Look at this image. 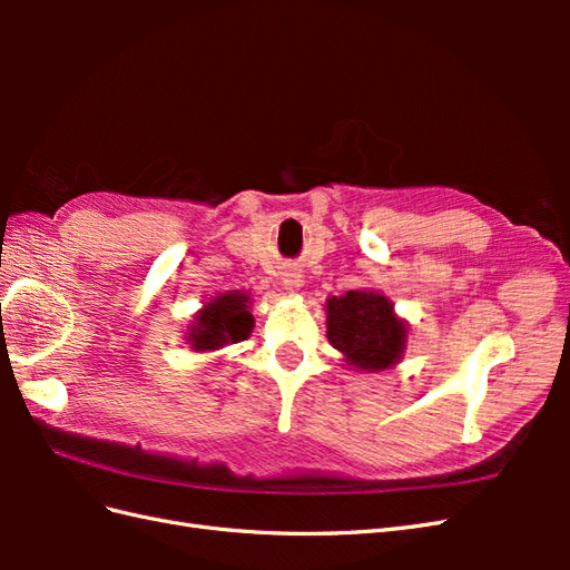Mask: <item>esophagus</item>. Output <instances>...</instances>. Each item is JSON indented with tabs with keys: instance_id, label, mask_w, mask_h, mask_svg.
I'll return each mask as SVG.
<instances>
[{
	"instance_id": "esophagus-1",
	"label": "esophagus",
	"mask_w": 570,
	"mask_h": 570,
	"mask_svg": "<svg viewBox=\"0 0 570 570\" xmlns=\"http://www.w3.org/2000/svg\"><path fill=\"white\" fill-rule=\"evenodd\" d=\"M283 285H285V289H289V292L299 289V285H302V273H299L297 268H287V271L283 273Z\"/></svg>"
}]
</instances>
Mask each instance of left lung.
<instances>
[{"mask_svg":"<svg viewBox=\"0 0 570 570\" xmlns=\"http://www.w3.org/2000/svg\"><path fill=\"white\" fill-rule=\"evenodd\" d=\"M327 342L356 371H385L406 347V321L394 314L392 302L375 289H350L325 302Z\"/></svg>","mask_w":570,"mask_h":570,"instance_id":"left-lung-1","label":"left lung"}]
</instances>
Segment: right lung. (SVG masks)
Masks as SVG:
<instances>
[{"label":"right lung","instance_id":"add662e5","mask_svg":"<svg viewBox=\"0 0 570 570\" xmlns=\"http://www.w3.org/2000/svg\"><path fill=\"white\" fill-rule=\"evenodd\" d=\"M254 327L247 292H223L206 302L187 331V344L195 352H216L228 344L243 342Z\"/></svg>","mask_w":570,"mask_h":570}]
</instances>
